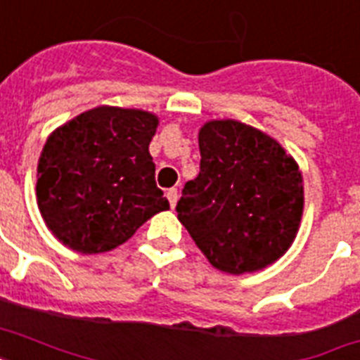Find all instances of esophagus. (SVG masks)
Instances as JSON below:
<instances>
[{
    "label": "esophagus",
    "mask_w": 360,
    "mask_h": 360,
    "mask_svg": "<svg viewBox=\"0 0 360 360\" xmlns=\"http://www.w3.org/2000/svg\"><path fill=\"white\" fill-rule=\"evenodd\" d=\"M166 198H168L169 205H172V209L177 205V198H179V194H177V188H168L166 191Z\"/></svg>",
    "instance_id": "1"
}]
</instances>
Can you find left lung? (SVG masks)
I'll return each instance as SVG.
<instances>
[{"mask_svg":"<svg viewBox=\"0 0 360 360\" xmlns=\"http://www.w3.org/2000/svg\"><path fill=\"white\" fill-rule=\"evenodd\" d=\"M200 174L177 202V219L219 271H262L290 250L301 226L299 164L267 132L211 120L198 132Z\"/></svg>","mask_w":360,"mask_h":360,"instance_id":"obj_1","label":"left lung"}]
</instances>
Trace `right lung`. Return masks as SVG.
Segmentation results:
<instances>
[{
    "mask_svg": "<svg viewBox=\"0 0 360 360\" xmlns=\"http://www.w3.org/2000/svg\"><path fill=\"white\" fill-rule=\"evenodd\" d=\"M157 127L158 115L146 110L97 106L48 136L37 164V205L59 243L103 254L168 211L149 153Z\"/></svg>",
    "mask_w": 360,
    "mask_h": 360,
    "instance_id": "add662e5",
    "label": "right lung"
}]
</instances>
